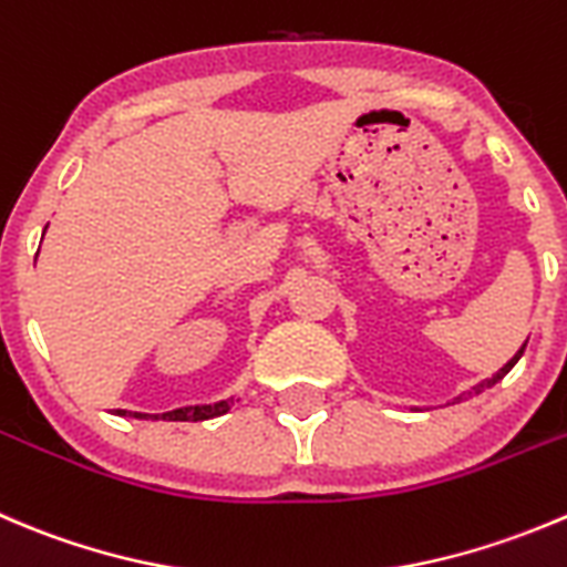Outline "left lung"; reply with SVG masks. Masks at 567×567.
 <instances>
[{"mask_svg":"<svg viewBox=\"0 0 567 567\" xmlns=\"http://www.w3.org/2000/svg\"><path fill=\"white\" fill-rule=\"evenodd\" d=\"M524 349H526V343H524V346H520V349H518V351H515V357H513V360H509V362H507V365H504V368H498V371H496V373H493V377H491V379H485V382L474 384V388H471V393H465V395H480V393H482V390H487V388H493V384H496V382H502V379H504V377H507V373H509V371H513V365H515V362H518V360H520V354H524Z\"/></svg>","mask_w":567,"mask_h":567,"instance_id":"left-lung-1","label":"left lung"}]
</instances>
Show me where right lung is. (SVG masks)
<instances>
[{"mask_svg": "<svg viewBox=\"0 0 567 567\" xmlns=\"http://www.w3.org/2000/svg\"><path fill=\"white\" fill-rule=\"evenodd\" d=\"M47 233V229H43ZM235 395L221 401H213V404H194V406H177L172 412H157V415H150V412H130V410H115V415H135V417H152V421H210V417L224 415V412L233 410Z\"/></svg>", "mask_w": 567, "mask_h": 567, "instance_id": "add662e5", "label": "right lung"}]
</instances>
